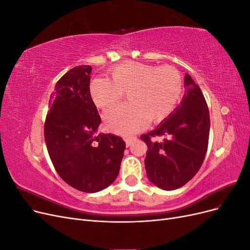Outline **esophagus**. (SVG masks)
I'll return each instance as SVG.
<instances>
[{
  "mask_svg": "<svg viewBox=\"0 0 250 250\" xmlns=\"http://www.w3.org/2000/svg\"><path fill=\"white\" fill-rule=\"evenodd\" d=\"M134 140H135L134 137H125V138H124V141H125V143H126V146H127V147L130 146L131 143H132Z\"/></svg>",
  "mask_w": 250,
  "mask_h": 250,
  "instance_id": "1",
  "label": "esophagus"
}]
</instances>
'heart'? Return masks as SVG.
Returning <instances> with one entry per match:
<instances>
[{
  "label": "heart",
  "mask_w": 250,
  "mask_h": 250,
  "mask_svg": "<svg viewBox=\"0 0 250 250\" xmlns=\"http://www.w3.org/2000/svg\"><path fill=\"white\" fill-rule=\"evenodd\" d=\"M110 79L90 81L89 94L97 107L106 109L127 94L128 105L113 107L104 115L108 130L119 134L140 131L150 121L160 123L176 108L184 92V80L171 65L123 62L109 71Z\"/></svg>",
  "instance_id": "heart-1"
}]
</instances>
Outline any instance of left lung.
I'll list each match as a JSON object with an SVG mask.
<instances>
[{
	"label": "left lung",
	"instance_id": "obj_1",
	"mask_svg": "<svg viewBox=\"0 0 250 250\" xmlns=\"http://www.w3.org/2000/svg\"><path fill=\"white\" fill-rule=\"evenodd\" d=\"M181 104L153 131L141 135L147 144V177L163 190H176L197 173L206 157L209 112L200 87L188 74Z\"/></svg>",
	"mask_w": 250,
	"mask_h": 250
}]
</instances>
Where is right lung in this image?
<instances>
[{
	"instance_id": "1",
	"label": "right lung",
	"mask_w": 250,
	"mask_h": 250,
	"mask_svg": "<svg viewBox=\"0 0 250 250\" xmlns=\"http://www.w3.org/2000/svg\"><path fill=\"white\" fill-rule=\"evenodd\" d=\"M90 72V65H78L57 81L43 132L59 176L78 191L96 193L117 178L126 145L115 134L96 135L101 118L89 94Z\"/></svg>"
}]
</instances>
